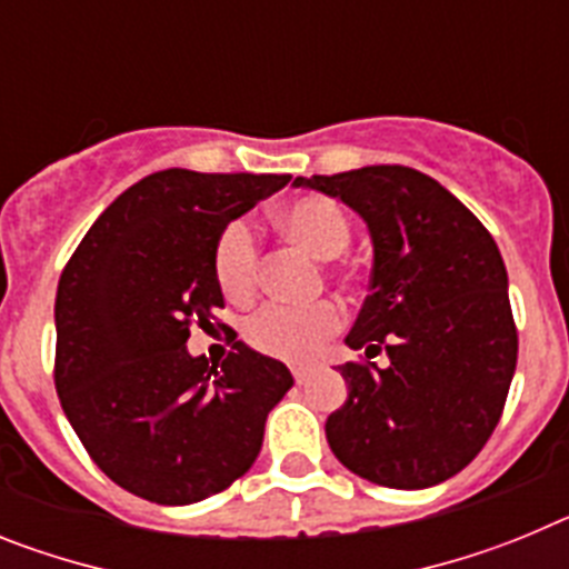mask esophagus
<instances>
[{
    "mask_svg": "<svg viewBox=\"0 0 569 569\" xmlns=\"http://www.w3.org/2000/svg\"><path fill=\"white\" fill-rule=\"evenodd\" d=\"M310 376H313V370H310V367H296V370H293L296 385H308Z\"/></svg>",
    "mask_w": 569,
    "mask_h": 569,
    "instance_id": "1",
    "label": "esophagus"
}]
</instances>
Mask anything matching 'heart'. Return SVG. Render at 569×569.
<instances>
[{
  "mask_svg": "<svg viewBox=\"0 0 569 569\" xmlns=\"http://www.w3.org/2000/svg\"><path fill=\"white\" fill-rule=\"evenodd\" d=\"M281 233L301 244L316 259H336L350 244V222L339 202L328 196H301L279 213ZM213 273L230 301H248L259 281V241L248 222H230L213 248ZM341 328V313L330 301L313 308L268 305L244 325V339L253 350L273 359L308 361Z\"/></svg>",
  "mask_w": 569,
  "mask_h": 569,
  "instance_id": "obj_1",
  "label": "heart"
}]
</instances>
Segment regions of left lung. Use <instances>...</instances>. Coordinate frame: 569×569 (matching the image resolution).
<instances>
[{"label":"left lung","instance_id":"left-lung-1","mask_svg":"<svg viewBox=\"0 0 569 569\" xmlns=\"http://www.w3.org/2000/svg\"><path fill=\"white\" fill-rule=\"evenodd\" d=\"M361 216L373 244L370 296L347 347L345 405L325 433L336 459L396 490L433 487L487 445L516 373L507 270L485 224L436 179L405 164L296 176Z\"/></svg>","mask_w":569,"mask_h":569}]
</instances>
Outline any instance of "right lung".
<instances>
[{
  "instance_id": "obj_1",
  "label": "right lung",
  "mask_w": 569,
  "mask_h": 569,
  "mask_svg": "<svg viewBox=\"0 0 569 569\" xmlns=\"http://www.w3.org/2000/svg\"><path fill=\"white\" fill-rule=\"evenodd\" d=\"M288 173L170 168L124 190L70 256L57 290V393L99 470L156 505H193L250 470L268 413L293 387L281 361L233 341L190 356L224 296L216 239Z\"/></svg>"
}]
</instances>
